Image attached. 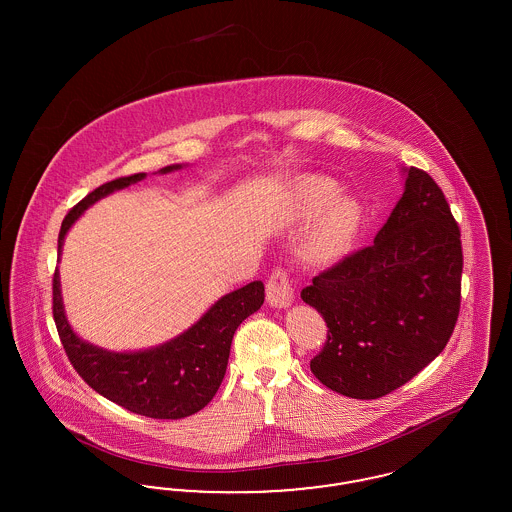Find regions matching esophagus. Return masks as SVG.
Segmentation results:
<instances>
[{
    "label": "esophagus",
    "mask_w": 512,
    "mask_h": 512,
    "mask_svg": "<svg viewBox=\"0 0 512 512\" xmlns=\"http://www.w3.org/2000/svg\"><path fill=\"white\" fill-rule=\"evenodd\" d=\"M267 301L272 307H290L293 301V288L290 272L284 267H276L267 280Z\"/></svg>",
    "instance_id": "esophagus-1"
}]
</instances>
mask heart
Returning <instances> with one entry per match:
<instances>
[{"mask_svg": "<svg viewBox=\"0 0 512 512\" xmlns=\"http://www.w3.org/2000/svg\"><path fill=\"white\" fill-rule=\"evenodd\" d=\"M336 195H338V186L326 178H320V176L301 178L295 186L297 215L315 217L336 198ZM361 222H363V211L357 201L349 197L337 199L313 224V228L307 232L305 240L301 242L299 253L303 261L315 267H328L338 263L355 244L361 230Z\"/></svg>", "mask_w": 512, "mask_h": 512, "instance_id": "heart-1", "label": "heart"}]
</instances>
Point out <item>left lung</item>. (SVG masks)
I'll return each instance as SVG.
<instances>
[{
    "label": "left lung",
    "mask_w": 512,
    "mask_h": 512,
    "mask_svg": "<svg viewBox=\"0 0 512 512\" xmlns=\"http://www.w3.org/2000/svg\"><path fill=\"white\" fill-rule=\"evenodd\" d=\"M405 172L403 197L374 244L301 290L328 326L311 370L353 399H378L407 384L443 351L461 311L459 224L428 172Z\"/></svg>",
    "instance_id": "1"
}]
</instances>
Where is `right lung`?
<instances>
[{"label":"right lung","instance_id":"obj_1","mask_svg":"<svg viewBox=\"0 0 512 512\" xmlns=\"http://www.w3.org/2000/svg\"><path fill=\"white\" fill-rule=\"evenodd\" d=\"M174 169L180 165L161 172ZM144 176L138 172L115 178L76 203L59 230V255L65 234L84 209ZM263 301V282H251L224 295L190 330L165 345L138 353H111L80 340L71 330L61 301L59 272H53V320L74 370L99 395L149 418H184L201 411L215 397L226 372L234 332L245 318L261 309Z\"/></svg>","mask_w":512,"mask_h":512}]
</instances>
